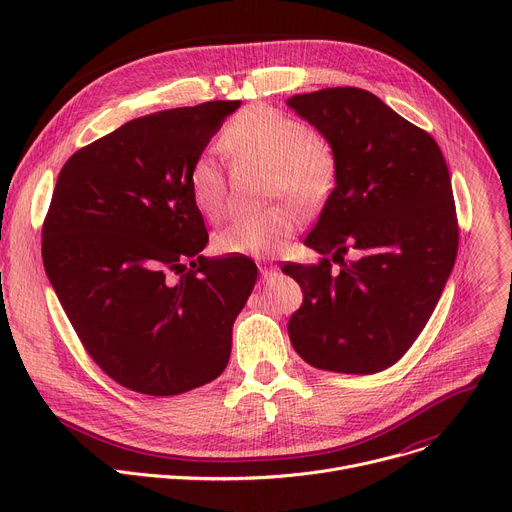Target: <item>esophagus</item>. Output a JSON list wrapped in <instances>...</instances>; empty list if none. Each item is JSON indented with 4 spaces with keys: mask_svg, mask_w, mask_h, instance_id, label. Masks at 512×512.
Returning <instances> with one entry per match:
<instances>
[{
    "mask_svg": "<svg viewBox=\"0 0 512 512\" xmlns=\"http://www.w3.org/2000/svg\"><path fill=\"white\" fill-rule=\"evenodd\" d=\"M259 271H261V277H263V279H269V277L277 275L279 267H277L275 263H269V261H261V265H259Z\"/></svg>",
    "mask_w": 512,
    "mask_h": 512,
    "instance_id": "esophagus-1",
    "label": "esophagus"
}]
</instances>
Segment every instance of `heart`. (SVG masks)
I'll use <instances>...</instances> for the list:
<instances>
[{
  "instance_id": "heart-1",
  "label": "heart",
  "mask_w": 512,
  "mask_h": 512,
  "mask_svg": "<svg viewBox=\"0 0 512 512\" xmlns=\"http://www.w3.org/2000/svg\"><path fill=\"white\" fill-rule=\"evenodd\" d=\"M223 148L239 160L269 166L271 198H294L312 208L326 200L336 184L338 160L330 141L314 133L304 121L267 105H251L235 115L223 133ZM188 190L204 216L221 214L227 180L210 156H200L190 166ZM300 225L298 206L285 200L269 210L233 218L214 233L212 243L223 255L269 257Z\"/></svg>"
}]
</instances>
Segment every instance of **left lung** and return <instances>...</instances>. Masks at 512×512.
I'll return each mask as SVG.
<instances>
[{
    "label": "left lung",
    "instance_id": "1",
    "mask_svg": "<svg viewBox=\"0 0 512 512\" xmlns=\"http://www.w3.org/2000/svg\"><path fill=\"white\" fill-rule=\"evenodd\" d=\"M285 103L338 160L336 186L304 241L322 261L281 269L304 291L289 340L322 371H385L421 334L454 269L458 221L446 160L427 131L369 91L336 87ZM348 250L356 262L343 261Z\"/></svg>",
    "mask_w": 512,
    "mask_h": 512
}]
</instances>
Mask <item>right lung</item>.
<instances>
[{
  "mask_svg": "<svg viewBox=\"0 0 512 512\" xmlns=\"http://www.w3.org/2000/svg\"><path fill=\"white\" fill-rule=\"evenodd\" d=\"M241 101L127 121L62 166L42 229L56 296L91 358L119 385L180 395L227 367L255 263L206 259L188 172Z\"/></svg>",
  "mask_w": 512,
  "mask_h": 512,
  "instance_id": "add662e5",
  "label": "right lung"
}]
</instances>
